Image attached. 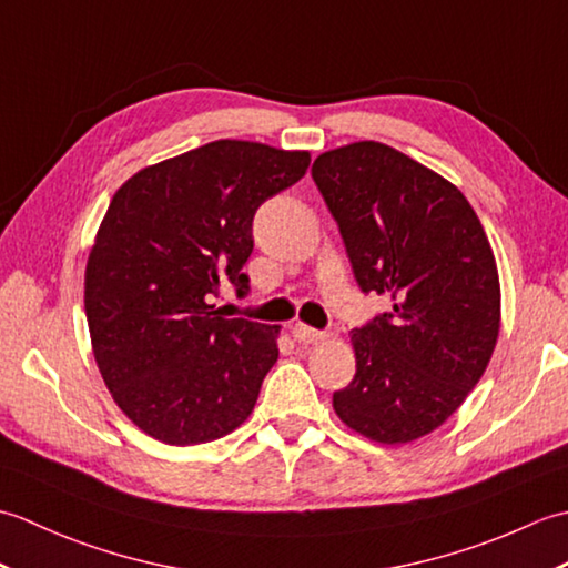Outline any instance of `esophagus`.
Instances as JSON below:
<instances>
[{"instance_id":"esophagus-1","label":"esophagus","mask_w":568,"mask_h":568,"mask_svg":"<svg viewBox=\"0 0 568 568\" xmlns=\"http://www.w3.org/2000/svg\"><path fill=\"white\" fill-rule=\"evenodd\" d=\"M293 336H295V339H297L300 344H317V342H322L327 334L320 332V329H312V327H307V324H295V327H293Z\"/></svg>"}]
</instances>
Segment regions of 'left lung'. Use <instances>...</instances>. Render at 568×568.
<instances>
[{
	"instance_id": "left-lung-1",
	"label": "left lung",
	"mask_w": 568,
	"mask_h": 568,
	"mask_svg": "<svg viewBox=\"0 0 568 568\" xmlns=\"http://www.w3.org/2000/svg\"><path fill=\"white\" fill-rule=\"evenodd\" d=\"M312 178L356 283L393 310L352 332L356 376L334 393L346 427L407 444L442 427L488 368L500 281L474 207L439 173L378 141L317 155Z\"/></svg>"
}]
</instances>
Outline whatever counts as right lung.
I'll use <instances>...</instances> for the list:
<instances>
[{
  "label": "right lung",
  "instance_id": "right-lung-1",
  "mask_svg": "<svg viewBox=\"0 0 568 568\" xmlns=\"http://www.w3.org/2000/svg\"><path fill=\"white\" fill-rule=\"evenodd\" d=\"M307 165V151L222 139L114 192L84 268V315L104 385L149 437L214 442L253 413L281 329L226 320L212 297L224 283L248 293L253 214Z\"/></svg>",
  "mask_w": 568,
  "mask_h": 568
}]
</instances>
